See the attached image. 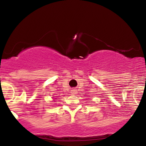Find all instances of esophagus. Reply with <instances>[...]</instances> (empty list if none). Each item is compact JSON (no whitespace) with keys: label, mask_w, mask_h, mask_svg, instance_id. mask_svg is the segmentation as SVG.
<instances>
[{"label":"esophagus","mask_w":146,"mask_h":146,"mask_svg":"<svg viewBox=\"0 0 146 146\" xmlns=\"http://www.w3.org/2000/svg\"><path fill=\"white\" fill-rule=\"evenodd\" d=\"M71 93V94H73V95H76L77 93H77V90L75 89H72Z\"/></svg>","instance_id":"1"}]
</instances>
